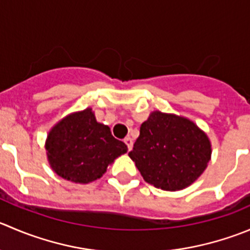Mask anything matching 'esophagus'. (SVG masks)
Wrapping results in <instances>:
<instances>
[{"mask_svg": "<svg viewBox=\"0 0 250 250\" xmlns=\"http://www.w3.org/2000/svg\"><path fill=\"white\" fill-rule=\"evenodd\" d=\"M123 142H125V144L127 145V149H128V151H130V150H132V147H133V140L130 139L129 137H127V138H125V140H123Z\"/></svg>", "mask_w": 250, "mask_h": 250, "instance_id": "esophagus-1", "label": "esophagus"}]
</instances>
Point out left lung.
I'll return each mask as SVG.
<instances>
[{"label": "left lung", "instance_id": "8db88e82", "mask_svg": "<svg viewBox=\"0 0 250 250\" xmlns=\"http://www.w3.org/2000/svg\"><path fill=\"white\" fill-rule=\"evenodd\" d=\"M211 145L189 120L155 111L140 125L129 157L145 182L164 190L192 184L207 168Z\"/></svg>", "mask_w": 250, "mask_h": 250}]
</instances>
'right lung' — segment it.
Here are the masks:
<instances>
[{
  "label": "right lung",
  "mask_w": 250,
  "mask_h": 250,
  "mask_svg": "<svg viewBox=\"0 0 250 250\" xmlns=\"http://www.w3.org/2000/svg\"><path fill=\"white\" fill-rule=\"evenodd\" d=\"M47 157L53 171L67 181L89 183L105 173L108 164L127 151L123 142L98 123L91 108L63 118L48 133Z\"/></svg>",
  "instance_id": "obj_1"
}]
</instances>
